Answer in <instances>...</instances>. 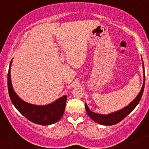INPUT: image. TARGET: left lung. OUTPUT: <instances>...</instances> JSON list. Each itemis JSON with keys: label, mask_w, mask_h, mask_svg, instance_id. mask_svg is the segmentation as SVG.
<instances>
[{"label": "left lung", "mask_w": 149, "mask_h": 149, "mask_svg": "<svg viewBox=\"0 0 149 149\" xmlns=\"http://www.w3.org/2000/svg\"><path fill=\"white\" fill-rule=\"evenodd\" d=\"M143 74H144V67H143ZM144 85H145V74H143V86H142L140 92H139L137 97L134 99V100L129 104L128 106H126L122 109L119 110V111H115V112L111 113L109 114L104 115V114H99V113H96L93 112V111H90L89 107H87V104H85V109L89 117L92 120H94L95 122L98 123V124H102V125L105 126H111L114 125V124H118L120 122L121 120H123L126 116L129 114L134 109L137 104L140 102L141 99L142 94H143V89H144Z\"/></svg>", "instance_id": "8db88e82"}]
</instances>
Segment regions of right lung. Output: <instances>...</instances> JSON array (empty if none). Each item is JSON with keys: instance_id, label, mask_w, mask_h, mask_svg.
Here are the masks:
<instances>
[{"instance_id": "obj_1", "label": "right lung", "mask_w": 149, "mask_h": 149, "mask_svg": "<svg viewBox=\"0 0 149 149\" xmlns=\"http://www.w3.org/2000/svg\"><path fill=\"white\" fill-rule=\"evenodd\" d=\"M12 60L8 73V89L10 100L14 107L26 119L35 124L47 126L57 122L63 116L66 106L67 96H63L53 103L43 106L31 104L24 102L13 89L10 72Z\"/></svg>"}]
</instances>
